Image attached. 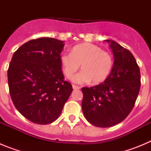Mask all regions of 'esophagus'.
<instances>
[{
  "mask_svg": "<svg viewBox=\"0 0 151 151\" xmlns=\"http://www.w3.org/2000/svg\"><path fill=\"white\" fill-rule=\"evenodd\" d=\"M73 88L74 89V90H78V89H80V88H81L78 87V86H76V85H73Z\"/></svg>",
  "mask_w": 151,
  "mask_h": 151,
  "instance_id": "esophagus-1",
  "label": "esophagus"
}]
</instances>
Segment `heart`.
Listing matches in <instances>:
<instances>
[{"label":"heart","instance_id":"1","mask_svg":"<svg viewBox=\"0 0 151 151\" xmlns=\"http://www.w3.org/2000/svg\"><path fill=\"white\" fill-rule=\"evenodd\" d=\"M60 60L64 75L67 78H71L81 65L82 71L72 78V81L76 84L90 81L93 84L101 83L110 76L113 66L111 54L91 43L73 47L71 53L61 54Z\"/></svg>","mask_w":151,"mask_h":151}]
</instances>
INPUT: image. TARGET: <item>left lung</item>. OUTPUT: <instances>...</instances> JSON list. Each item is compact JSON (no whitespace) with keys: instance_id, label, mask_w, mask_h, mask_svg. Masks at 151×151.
I'll return each mask as SVG.
<instances>
[{"instance_id":"obj_1","label":"left lung","mask_w":151,"mask_h":151,"mask_svg":"<svg viewBox=\"0 0 151 151\" xmlns=\"http://www.w3.org/2000/svg\"><path fill=\"white\" fill-rule=\"evenodd\" d=\"M113 69L104 82L82 88L84 116L94 126L111 127L123 121L134 107L141 88V74L132 54L113 40Z\"/></svg>"}]
</instances>
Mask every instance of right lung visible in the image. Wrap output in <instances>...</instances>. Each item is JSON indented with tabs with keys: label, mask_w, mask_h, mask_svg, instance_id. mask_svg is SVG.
Here are the masks:
<instances>
[{
	"label": "right lung",
	"mask_w": 151,
	"mask_h": 151,
	"mask_svg": "<svg viewBox=\"0 0 151 151\" xmlns=\"http://www.w3.org/2000/svg\"><path fill=\"white\" fill-rule=\"evenodd\" d=\"M64 41L30 40L13 54L7 71L13 104L31 122L46 125L60 115L73 87L64 81L60 60Z\"/></svg>",
	"instance_id": "1"
}]
</instances>
